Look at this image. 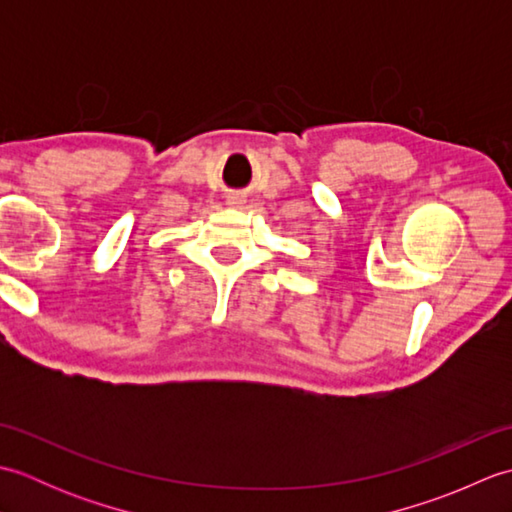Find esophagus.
I'll use <instances>...</instances> for the list:
<instances>
[{"label":"esophagus","mask_w":512,"mask_h":512,"mask_svg":"<svg viewBox=\"0 0 512 512\" xmlns=\"http://www.w3.org/2000/svg\"><path fill=\"white\" fill-rule=\"evenodd\" d=\"M239 202H242V200H237V198H231V200H228V204H231V206H239Z\"/></svg>","instance_id":"34e87169"}]
</instances>
